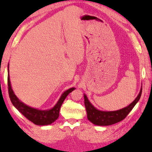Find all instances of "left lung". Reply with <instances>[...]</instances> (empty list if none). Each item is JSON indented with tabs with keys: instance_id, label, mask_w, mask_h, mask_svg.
Returning a JSON list of instances; mask_svg holds the SVG:
<instances>
[{
	"instance_id": "8db88e82",
	"label": "left lung",
	"mask_w": 152,
	"mask_h": 152,
	"mask_svg": "<svg viewBox=\"0 0 152 152\" xmlns=\"http://www.w3.org/2000/svg\"><path fill=\"white\" fill-rule=\"evenodd\" d=\"M142 86L137 97L135 98V99L131 104L123 109H121V110L113 111H103L98 110L97 109L92 105L87 99L86 95H84V103L87 113V119L92 124L101 126H110V125L118 123V122L126 118L130 111L132 110L135 104L140 100L141 95H142Z\"/></svg>"
}]
</instances>
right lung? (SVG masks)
I'll return each instance as SVG.
<instances>
[{
  "label": "right lung",
  "mask_w": 152,
  "mask_h": 152,
  "mask_svg": "<svg viewBox=\"0 0 152 152\" xmlns=\"http://www.w3.org/2000/svg\"><path fill=\"white\" fill-rule=\"evenodd\" d=\"M9 66L8 65V87H9V95L10 99L11 101L12 105L17 109L19 112L28 119L29 121L33 122V124L39 126H47L53 123L56 121L59 115L60 108L62 105L64 100L66 97L73 91L75 88L72 87L71 89L66 90L61 95L60 99H58L57 103L52 109L49 110H39L37 109L29 107L25 105V103L21 102L18 99L17 97L13 92L9 78Z\"/></svg>",
  "instance_id": "add662e5"
}]
</instances>
